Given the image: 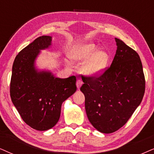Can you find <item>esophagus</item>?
I'll return each instance as SVG.
<instances>
[{"label":"esophagus","instance_id":"1","mask_svg":"<svg viewBox=\"0 0 154 154\" xmlns=\"http://www.w3.org/2000/svg\"><path fill=\"white\" fill-rule=\"evenodd\" d=\"M82 84H83L82 81L80 80V79H78V80L77 81V83H76V85H77V89H79V88H80L82 85Z\"/></svg>","mask_w":154,"mask_h":154}]
</instances>
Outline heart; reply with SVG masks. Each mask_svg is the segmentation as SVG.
<instances>
[{
    "label": "heart",
    "instance_id": "obj_1",
    "mask_svg": "<svg viewBox=\"0 0 154 154\" xmlns=\"http://www.w3.org/2000/svg\"><path fill=\"white\" fill-rule=\"evenodd\" d=\"M71 57L76 61H86L82 66V71L88 76L100 75L104 71L109 60V55L104 50H99L94 42H87L75 46Z\"/></svg>",
    "mask_w": 154,
    "mask_h": 154
}]
</instances>
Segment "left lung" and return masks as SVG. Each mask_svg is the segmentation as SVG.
<instances>
[{"mask_svg":"<svg viewBox=\"0 0 154 154\" xmlns=\"http://www.w3.org/2000/svg\"><path fill=\"white\" fill-rule=\"evenodd\" d=\"M116 49L112 65L102 75L82 76L80 90L85 94V110L97 131L111 134L125 124L141 104L145 77L139 55L115 38Z\"/></svg>","mask_w":154,"mask_h":154,"instance_id":"left-lung-1","label":"left lung"}]
</instances>
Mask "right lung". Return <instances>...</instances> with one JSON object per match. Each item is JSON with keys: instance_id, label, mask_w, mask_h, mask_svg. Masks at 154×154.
I'll list each match as a JSON object with an SVG mask.
<instances>
[{"instance_id": "right-lung-1", "label": "right lung", "mask_w": 154, "mask_h": 154, "mask_svg": "<svg viewBox=\"0 0 154 154\" xmlns=\"http://www.w3.org/2000/svg\"><path fill=\"white\" fill-rule=\"evenodd\" d=\"M51 45V36L36 38L17 54L12 68L11 100L23 120L38 131H46L57 123L62 104L77 90L75 76L61 79L36 68L40 50Z\"/></svg>"}]
</instances>
